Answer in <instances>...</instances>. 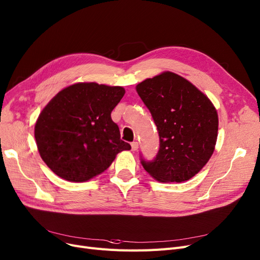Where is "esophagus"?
<instances>
[{"instance_id": "34e87169", "label": "esophagus", "mask_w": 260, "mask_h": 260, "mask_svg": "<svg viewBox=\"0 0 260 260\" xmlns=\"http://www.w3.org/2000/svg\"><path fill=\"white\" fill-rule=\"evenodd\" d=\"M138 148H139V143H138V142L131 143V149H132V151L138 150Z\"/></svg>"}]
</instances>
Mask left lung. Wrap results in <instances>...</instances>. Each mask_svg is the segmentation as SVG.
I'll return each mask as SVG.
<instances>
[{
	"label": "left lung",
	"instance_id": "left-lung-1",
	"mask_svg": "<svg viewBox=\"0 0 260 260\" xmlns=\"http://www.w3.org/2000/svg\"><path fill=\"white\" fill-rule=\"evenodd\" d=\"M139 96L157 126L160 148L142 165L160 182L191 179L214 151L219 117L213 103L190 81L171 71L139 83Z\"/></svg>",
	"mask_w": 260,
	"mask_h": 260
}]
</instances>
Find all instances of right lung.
<instances>
[{
	"mask_svg": "<svg viewBox=\"0 0 260 260\" xmlns=\"http://www.w3.org/2000/svg\"><path fill=\"white\" fill-rule=\"evenodd\" d=\"M124 92L121 86L79 82L58 91L40 112L36 145L58 177L87 181L105 172L118 152L131 149L111 118Z\"/></svg>",
	"mask_w": 260,
	"mask_h": 260,
	"instance_id": "right-lung-1",
	"label": "right lung"
}]
</instances>
